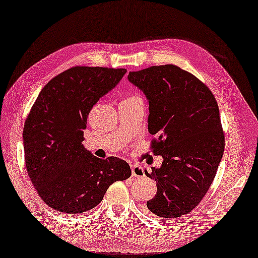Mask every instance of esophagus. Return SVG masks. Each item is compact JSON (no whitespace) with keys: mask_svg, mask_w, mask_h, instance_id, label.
Returning a JSON list of instances; mask_svg holds the SVG:
<instances>
[{"mask_svg":"<svg viewBox=\"0 0 258 258\" xmlns=\"http://www.w3.org/2000/svg\"><path fill=\"white\" fill-rule=\"evenodd\" d=\"M132 175L134 177H138V178H141V177H144V169H143L142 166H138V164H132Z\"/></svg>","mask_w":258,"mask_h":258,"instance_id":"obj_1","label":"esophagus"}]
</instances>
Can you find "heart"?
<instances>
[{
    "label": "heart",
    "mask_w": 258,
    "mask_h": 258,
    "mask_svg": "<svg viewBox=\"0 0 258 258\" xmlns=\"http://www.w3.org/2000/svg\"><path fill=\"white\" fill-rule=\"evenodd\" d=\"M135 98H137V97H130V98H128V99H135Z\"/></svg>",
    "instance_id": "obj_1"
}]
</instances>
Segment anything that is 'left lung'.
Here are the masks:
<instances>
[{"label": "left lung", "mask_w": 258, "mask_h": 258, "mask_svg": "<svg viewBox=\"0 0 258 258\" xmlns=\"http://www.w3.org/2000/svg\"><path fill=\"white\" fill-rule=\"evenodd\" d=\"M128 80L149 100V132L155 136L151 150L163 158L161 167L145 170L158 187L147 209L160 217H180L200 204L223 157L217 101L204 82L175 65L130 72Z\"/></svg>", "instance_id": "1"}]
</instances>
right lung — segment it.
<instances>
[{"label": "right lung", "instance_id": "1", "mask_svg": "<svg viewBox=\"0 0 258 258\" xmlns=\"http://www.w3.org/2000/svg\"><path fill=\"white\" fill-rule=\"evenodd\" d=\"M126 70L74 66L45 84L25 121V164L32 184L57 212L80 214L100 204L109 185L132 175L116 157L99 159L82 144L88 115Z\"/></svg>", "mask_w": 258, "mask_h": 258}]
</instances>
